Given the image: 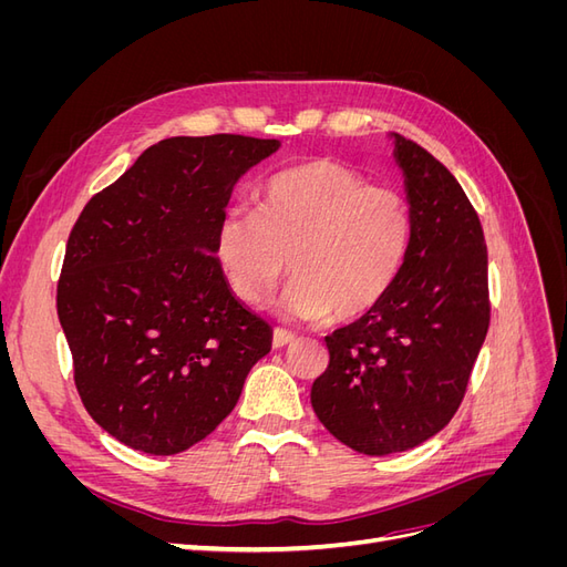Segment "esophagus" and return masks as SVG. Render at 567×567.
I'll return each mask as SVG.
<instances>
[{"mask_svg":"<svg viewBox=\"0 0 567 567\" xmlns=\"http://www.w3.org/2000/svg\"><path fill=\"white\" fill-rule=\"evenodd\" d=\"M293 342H296V333H290V331H286V329H274V333H271V346L277 348V350L293 346Z\"/></svg>","mask_w":567,"mask_h":567,"instance_id":"esophagus-1","label":"esophagus"}]
</instances>
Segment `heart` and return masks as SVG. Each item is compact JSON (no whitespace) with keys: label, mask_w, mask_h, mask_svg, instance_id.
Returning a JSON list of instances; mask_svg holds the SVG:
<instances>
[{"label":"heart","mask_w":567,"mask_h":567,"mask_svg":"<svg viewBox=\"0 0 567 567\" xmlns=\"http://www.w3.org/2000/svg\"><path fill=\"white\" fill-rule=\"evenodd\" d=\"M409 238L411 213L398 192L367 186L340 163L310 161L274 175L257 213L221 215L215 255L238 300L262 302L290 267L296 279L277 302L284 317L352 321L388 296Z\"/></svg>","instance_id":"1"}]
</instances>
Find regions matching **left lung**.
<instances>
[{"mask_svg":"<svg viewBox=\"0 0 567 567\" xmlns=\"http://www.w3.org/2000/svg\"><path fill=\"white\" fill-rule=\"evenodd\" d=\"M411 238L400 277L362 319L326 338L331 362L312 406L359 454L419 447L452 421L489 326L487 246L454 175L390 132Z\"/></svg>","mask_w":567,"mask_h":567,"instance_id":"8db88e82","label":"left lung"}]
</instances>
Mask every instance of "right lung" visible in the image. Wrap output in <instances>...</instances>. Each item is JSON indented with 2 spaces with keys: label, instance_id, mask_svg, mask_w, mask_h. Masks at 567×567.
<instances>
[{
  "label": "right lung",
  "instance_id": "add662e5",
  "mask_svg": "<svg viewBox=\"0 0 567 567\" xmlns=\"http://www.w3.org/2000/svg\"><path fill=\"white\" fill-rule=\"evenodd\" d=\"M279 148L169 136L84 205L68 236L56 310L75 385L132 450L169 456L210 435L271 350L269 323L217 265L215 231L236 182Z\"/></svg>",
  "mask_w": 567,
  "mask_h": 567
}]
</instances>
